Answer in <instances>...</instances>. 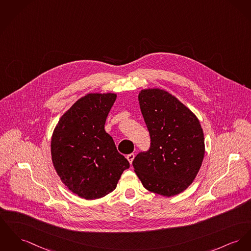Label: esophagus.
<instances>
[{
    "label": "esophagus",
    "mask_w": 251,
    "mask_h": 251,
    "mask_svg": "<svg viewBox=\"0 0 251 251\" xmlns=\"http://www.w3.org/2000/svg\"><path fill=\"white\" fill-rule=\"evenodd\" d=\"M134 157H135V155H134L133 153L128 154V155L126 156V159H127V161L129 162V164H130V165H131V164H132V162H133Z\"/></svg>",
    "instance_id": "esophagus-1"
}]
</instances>
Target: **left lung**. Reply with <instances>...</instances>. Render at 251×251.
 <instances>
[{"label":"left lung","mask_w":251,"mask_h":251,"mask_svg":"<svg viewBox=\"0 0 251 251\" xmlns=\"http://www.w3.org/2000/svg\"><path fill=\"white\" fill-rule=\"evenodd\" d=\"M138 100L151 146L135 157L134 171L149 191L165 197L178 195L193 183L204 157L200 121L165 89H142Z\"/></svg>","instance_id":"8db88e82"}]
</instances>
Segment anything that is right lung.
I'll use <instances>...</instances> for the list:
<instances>
[{"mask_svg":"<svg viewBox=\"0 0 251 251\" xmlns=\"http://www.w3.org/2000/svg\"><path fill=\"white\" fill-rule=\"evenodd\" d=\"M115 93H88L60 118L51 137V159L67 188L85 200L112 192L128 161L104 130Z\"/></svg>","mask_w":251,"mask_h":251,"instance_id":"obj_1","label":"right lung"}]
</instances>
